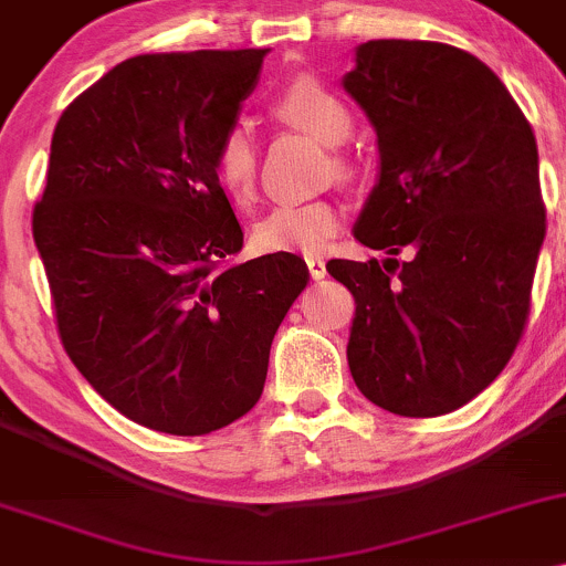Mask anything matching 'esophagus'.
<instances>
[{
    "label": "esophagus",
    "mask_w": 566,
    "mask_h": 566,
    "mask_svg": "<svg viewBox=\"0 0 566 566\" xmlns=\"http://www.w3.org/2000/svg\"><path fill=\"white\" fill-rule=\"evenodd\" d=\"M305 264H307L310 277H313V281H321V277L326 275V261L321 256H305Z\"/></svg>",
    "instance_id": "esophagus-1"
}]
</instances>
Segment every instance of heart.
I'll return each instance as SVG.
<instances>
[{"mask_svg":"<svg viewBox=\"0 0 566 566\" xmlns=\"http://www.w3.org/2000/svg\"><path fill=\"white\" fill-rule=\"evenodd\" d=\"M277 113L300 126L326 148H339L354 132L350 111L313 77H300L277 96ZM256 143L245 124H237L221 139L216 154V178L234 202H248L256 186ZM339 229V210L332 202H285L256 223L253 240L261 251L321 253Z\"/></svg>","mask_w":566,"mask_h":566,"instance_id":"heart-1","label":"heart"}]
</instances>
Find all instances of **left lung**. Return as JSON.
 <instances>
[{"instance_id": "obj_1", "label": "left lung", "mask_w": 566, "mask_h": 566, "mask_svg": "<svg viewBox=\"0 0 566 566\" xmlns=\"http://www.w3.org/2000/svg\"><path fill=\"white\" fill-rule=\"evenodd\" d=\"M343 88L380 154L354 237L391 253L326 264L356 300L350 375L382 410L442 416L496 380L524 332L545 240L537 143L500 77L442 42H361Z\"/></svg>"}]
</instances>
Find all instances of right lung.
Returning <instances> with one entry per match:
<instances>
[{"mask_svg":"<svg viewBox=\"0 0 566 566\" xmlns=\"http://www.w3.org/2000/svg\"><path fill=\"white\" fill-rule=\"evenodd\" d=\"M266 48L126 59L62 113L32 232L64 350L129 421L197 437L259 402L307 264L221 266L242 229L216 178Z\"/></svg>","mask_w":566,"mask_h":566,"instance_id":"right-lung-1","label":"right lung"}]
</instances>
